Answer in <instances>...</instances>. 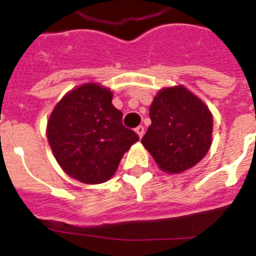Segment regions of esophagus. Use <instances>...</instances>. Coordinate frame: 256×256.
<instances>
[{"instance_id": "esophagus-1", "label": "esophagus", "mask_w": 256, "mask_h": 256, "mask_svg": "<svg viewBox=\"0 0 256 256\" xmlns=\"http://www.w3.org/2000/svg\"><path fill=\"white\" fill-rule=\"evenodd\" d=\"M136 132H137V134L140 136V138H142V136H144V126H138L137 128H136Z\"/></svg>"}]
</instances>
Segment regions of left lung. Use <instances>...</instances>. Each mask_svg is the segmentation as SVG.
<instances>
[{
  "mask_svg": "<svg viewBox=\"0 0 256 256\" xmlns=\"http://www.w3.org/2000/svg\"><path fill=\"white\" fill-rule=\"evenodd\" d=\"M151 126L142 138L159 168L180 173L198 164L212 144L209 108L184 87L165 88L150 106Z\"/></svg>",
  "mask_w": 256,
  "mask_h": 256,
  "instance_id": "obj_1",
  "label": "left lung"
}]
</instances>
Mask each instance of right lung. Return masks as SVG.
Here are the masks:
<instances>
[{"mask_svg": "<svg viewBox=\"0 0 256 256\" xmlns=\"http://www.w3.org/2000/svg\"><path fill=\"white\" fill-rule=\"evenodd\" d=\"M112 94L94 83L80 86L55 106L47 138L60 166L83 183H102L114 176L124 152L140 140L123 126Z\"/></svg>", "mask_w": 256, "mask_h": 256, "instance_id": "obj_1", "label": "right lung"}]
</instances>
